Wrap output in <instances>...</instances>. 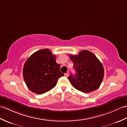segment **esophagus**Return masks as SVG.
Masks as SVG:
<instances>
[{
    "instance_id": "obj_1",
    "label": "esophagus",
    "mask_w": 127,
    "mask_h": 127,
    "mask_svg": "<svg viewBox=\"0 0 127 127\" xmlns=\"http://www.w3.org/2000/svg\"><path fill=\"white\" fill-rule=\"evenodd\" d=\"M69 75V72H66V73H65V74H64V75H65V77H68Z\"/></svg>"
}]
</instances>
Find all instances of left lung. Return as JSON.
I'll return each instance as SVG.
<instances>
[{
    "instance_id": "1",
    "label": "left lung",
    "mask_w": 127,
    "mask_h": 127,
    "mask_svg": "<svg viewBox=\"0 0 127 127\" xmlns=\"http://www.w3.org/2000/svg\"><path fill=\"white\" fill-rule=\"evenodd\" d=\"M76 71L75 75L71 74L67 79L75 89L88 93L98 89L104 77V68L96 56L84 50L78 55H69Z\"/></svg>"
}]
</instances>
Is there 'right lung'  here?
<instances>
[{
    "instance_id": "obj_1",
    "label": "right lung",
    "mask_w": 127,
    "mask_h": 127,
    "mask_svg": "<svg viewBox=\"0 0 127 127\" xmlns=\"http://www.w3.org/2000/svg\"><path fill=\"white\" fill-rule=\"evenodd\" d=\"M55 55L48 49L39 50L29 57L24 65L23 74L29 90L37 94L49 91L63 76Z\"/></svg>"
}]
</instances>
